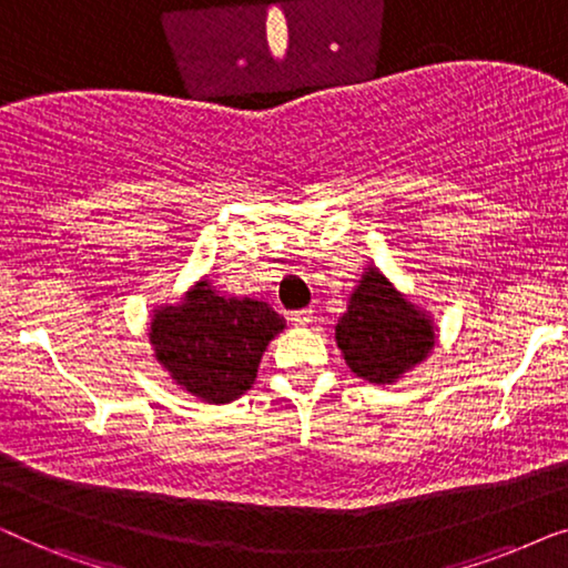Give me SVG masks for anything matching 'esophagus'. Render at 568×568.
Instances as JSON below:
<instances>
[{"label":"esophagus","mask_w":568,"mask_h":568,"mask_svg":"<svg viewBox=\"0 0 568 568\" xmlns=\"http://www.w3.org/2000/svg\"><path fill=\"white\" fill-rule=\"evenodd\" d=\"M290 321L294 325H300V328H305V325L313 323V310L305 307V310H294V313H290Z\"/></svg>","instance_id":"34e87169"}]
</instances>
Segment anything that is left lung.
<instances>
[{
  "mask_svg": "<svg viewBox=\"0 0 568 568\" xmlns=\"http://www.w3.org/2000/svg\"><path fill=\"white\" fill-rule=\"evenodd\" d=\"M336 341L356 377L390 385L432 352L434 325L377 268H367L336 325Z\"/></svg>",
  "mask_w": 568,
  "mask_h": 568,
  "instance_id": "obj_1",
  "label": "left lung"
}]
</instances>
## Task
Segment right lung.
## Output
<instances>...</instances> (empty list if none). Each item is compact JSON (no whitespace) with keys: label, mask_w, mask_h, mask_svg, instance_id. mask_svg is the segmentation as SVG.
I'll return each instance as SVG.
<instances>
[{"label":"right lung","mask_w":568,"mask_h":568,"mask_svg":"<svg viewBox=\"0 0 568 568\" xmlns=\"http://www.w3.org/2000/svg\"><path fill=\"white\" fill-rule=\"evenodd\" d=\"M278 331L284 317L266 302L220 297L209 282H199L183 305L154 310L150 341L178 385L209 403H230L251 390Z\"/></svg>","instance_id":"add662e5"}]
</instances>
